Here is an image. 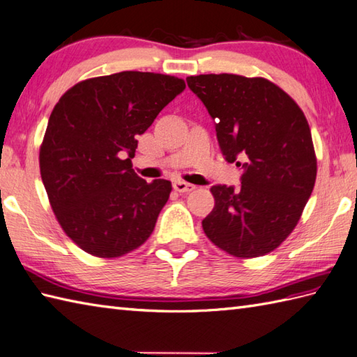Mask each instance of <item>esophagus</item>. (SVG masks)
I'll return each mask as SVG.
<instances>
[{
    "label": "esophagus",
    "mask_w": 357,
    "mask_h": 357,
    "mask_svg": "<svg viewBox=\"0 0 357 357\" xmlns=\"http://www.w3.org/2000/svg\"><path fill=\"white\" fill-rule=\"evenodd\" d=\"M172 186H174V189H176L177 192H191V191H194V189H195L194 185L186 183V181H181V180L174 181Z\"/></svg>",
    "instance_id": "esophagus-1"
}]
</instances>
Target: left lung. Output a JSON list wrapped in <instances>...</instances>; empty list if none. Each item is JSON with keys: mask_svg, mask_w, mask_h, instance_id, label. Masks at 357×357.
Wrapping results in <instances>:
<instances>
[{"mask_svg": "<svg viewBox=\"0 0 357 357\" xmlns=\"http://www.w3.org/2000/svg\"><path fill=\"white\" fill-rule=\"evenodd\" d=\"M186 82L215 121L226 160L243 166L240 188H211L215 206L203 231L234 257H263L291 234L312 195L310 126L296 102L264 77L200 75Z\"/></svg>", "mask_w": 357, "mask_h": 357, "instance_id": "8db88e82", "label": "left lung"}]
</instances>
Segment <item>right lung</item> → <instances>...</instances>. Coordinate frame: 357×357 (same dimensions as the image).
<instances>
[{
  "mask_svg": "<svg viewBox=\"0 0 357 357\" xmlns=\"http://www.w3.org/2000/svg\"><path fill=\"white\" fill-rule=\"evenodd\" d=\"M186 89L183 79L121 71L76 84L54 105L39 168L61 227L100 258L122 257L153 234L171 181L132 169L137 136Z\"/></svg>",
  "mask_w": 357,
  "mask_h": 357,
  "instance_id": "obj_1",
  "label": "right lung"
}]
</instances>
